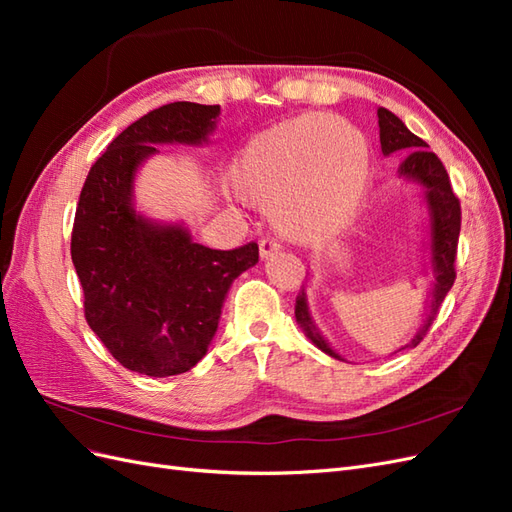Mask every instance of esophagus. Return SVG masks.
I'll use <instances>...</instances> for the list:
<instances>
[{
    "mask_svg": "<svg viewBox=\"0 0 512 512\" xmlns=\"http://www.w3.org/2000/svg\"><path fill=\"white\" fill-rule=\"evenodd\" d=\"M277 250H280V243L273 241V239H262L260 241V258H269L273 254H277Z\"/></svg>",
    "mask_w": 512,
    "mask_h": 512,
    "instance_id": "34e87169",
    "label": "esophagus"
}]
</instances>
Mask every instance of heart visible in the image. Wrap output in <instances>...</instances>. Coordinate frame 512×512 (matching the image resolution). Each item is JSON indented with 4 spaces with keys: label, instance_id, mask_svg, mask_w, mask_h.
<instances>
[{
    "label": "heart",
    "instance_id": "heart-1",
    "mask_svg": "<svg viewBox=\"0 0 512 512\" xmlns=\"http://www.w3.org/2000/svg\"><path fill=\"white\" fill-rule=\"evenodd\" d=\"M230 177L273 228L299 245H322L359 218L371 181L365 138L344 119L303 115L252 138Z\"/></svg>",
    "mask_w": 512,
    "mask_h": 512
}]
</instances>
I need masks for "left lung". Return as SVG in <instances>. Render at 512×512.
I'll return each instance as SVG.
<instances>
[{"label": "left lung", "instance_id": "obj_1", "mask_svg": "<svg viewBox=\"0 0 512 512\" xmlns=\"http://www.w3.org/2000/svg\"><path fill=\"white\" fill-rule=\"evenodd\" d=\"M378 128H380V147L384 156H393V153H408L406 160L399 164V175L404 181L416 183L423 190V205L427 211V265L431 275V288L427 294V309L423 324L418 327L416 335L410 339L406 346H401L395 352L406 348H414L421 344V339L427 335L431 322L436 320L438 309L448 294V290L455 284V256H457V241L461 230V207L459 200L453 194L451 181H448L446 170L438 160L436 153L427 151V143L414 136L406 123L397 115H393L386 108H378ZM294 316H297L299 327L307 335L318 350L333 356V359L346 361L342 354L335 352L309 312L307 292L305 286L301 288L297 305H294ZM393 352V354H395Z\"/></svg>", "mask_w": 512, "mask_h": 512}]
</instances>
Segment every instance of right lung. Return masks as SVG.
<instances>
[{
  "label": "right lung",
  "mask_w": 512,
  "mask_h": 512,
  "mask_svg": "<svg viewBox=\"0 0 512 512\" xmlns=\"http://www.w3.org/2000/svg\"><path fill=\"white\" fill-rule=\"evenodd\" d=\"M220 104L173 102L123 130L91 166L76 207L72 262L85 318L130 371L153 378L192 369L218 331L226 294L258 262V245L211 250L181 222L134 205V181L158 145L209 143Z\"/></svg>",
  "instance_id": "add662e5"
}]
</instances>
